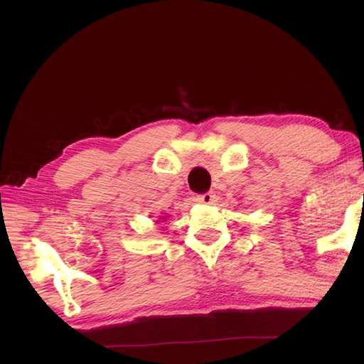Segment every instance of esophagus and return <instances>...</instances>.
<instances>
[{
	"instance_id": "esophagus-1",
	"label": "esophagus",
	"mask_w": 364,
	"mask_h": 364,
	"mask_svg": "<svg viewBox=\"0 0 364 364\" xmlns=\"http://www.w3.org/2000/svg\"><path fill=\"white\" fill-rule=\"evenodd\" d=\"M213 199H215V194L213 193H204V194L196 196V200L199 202V204H204V205L213 204Z\"/></svg>"
}]
</instances>
